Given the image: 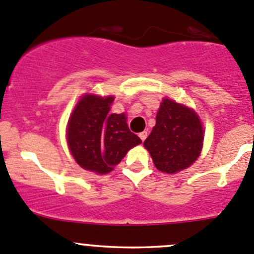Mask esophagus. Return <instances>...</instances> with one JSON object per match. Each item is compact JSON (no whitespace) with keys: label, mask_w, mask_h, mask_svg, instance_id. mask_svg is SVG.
<instances>
[{"label":"esophagus","mask_w":254,"mask_h":254,"mask_svg":"<svg viewBox=\"0 0 254 254\" xmlns=\"http://www.w3.org/2000/svg\"><path fill=\"white\" fill-rule=\"evenodd\" d=\"M139 136H140V139H141V141H145V140H146V137H147V132H146V131H142V132H140V134H139Z\"/></svg>","instance_id":"obj_1"}]
</instances>
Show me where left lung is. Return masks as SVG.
<instances>
[{"label": "left lung", "mask_w": 254, "mask_h": 254, "mask_svg": "<svg viewBox=\"0 0 254 254\" xmlns=\"http://www.w3.org/2000/svg\"><path fill=\"white\" fill-rule=\"evenodd\" d=\"M204 134L198 115L191 109L163 99L156 115V125L143 146L161 172L176 173L198 158Z\"/></svg>", "instance_id": "obj_1"}]
</instances>
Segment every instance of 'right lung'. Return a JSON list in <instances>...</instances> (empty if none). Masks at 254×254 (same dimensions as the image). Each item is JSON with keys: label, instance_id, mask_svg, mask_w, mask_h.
Instances as JSON below:
<instances>
[{"label": "right lung", "instance_id": "add662e5", "mask_svg": "<svg viewBox=\"0 0 254 254\" xmlns=\"http://www.w3.org/2000/svg\"><path fill=\"white\" fill-rule=\"evenodd\" d=\"M113 99L84 96L68 120V147L87 171L111 172L130 148L141 142L129 130L124 114H109Z\"/></svg>", "mask_w": 254, "mask_h": 254}]
</instances>
